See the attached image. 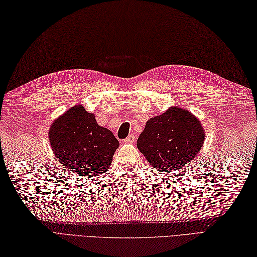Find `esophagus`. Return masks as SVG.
Segmentation results:
<instances>
[{
	"instance_id": "esophagus-1",
	"label": "esophagus",
	"mask_w": 257,
	"mask_h": 257,
	"mask_svg": "<svg viewBox=\"0 0 257 257\" xmlns=\"http://www.w3.org/2000/svg\"><path fill=\"white\" fill-rule=\"evenodd\" d=\"M135 142V136L133 134H130L126 139L124 140V143H128V144H132Z\"/></svg>"
}]
</instances>
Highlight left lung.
I'll list each match as a JSON object with an SVG mask.
<instances>
[{
    "label": "left lung",
    "mask_w": 257,
    "mask_h": 257,
    "mask_svg": "<svg viewBox=\"0 0 257 257\" xmlns=\"http://www.w3.org/2000/svg\"><path fill=\"white\" fill-rule=\"evenodd\" d=\"M205 131L190 111L171 107L149 118L137 140V148L154 168L171 171L183 168L196 157Z\"/></svg>",
    "instance_id": "obj_1"
}]
</instances>
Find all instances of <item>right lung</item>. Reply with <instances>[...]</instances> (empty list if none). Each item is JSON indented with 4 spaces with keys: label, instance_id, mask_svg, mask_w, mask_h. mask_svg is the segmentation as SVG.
Here are the masks:
<instances>
[{
    "label": "right lung",
    "instance_id": "1",
    "mask_svg": "<svg viewBox=\"0 0 257 257\" xmlns=\"http://www.w3.org/2000/svg\"><path fill=\"white\" fill-rule=\"evenodd\" d=\"M49 140L62 166L80 178H95L107 171L120 146L113 133L100 126L95 114L80 104L54 120Z\"/></svg>",
    "mask_w": 257,
    "mask_h": 257
}]
</instances>
